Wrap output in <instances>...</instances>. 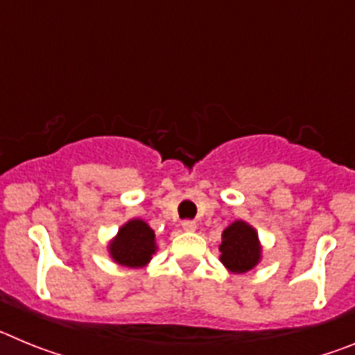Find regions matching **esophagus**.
Wrapping results in <instances>:
<instances>
[{"label":"esophagus","mask_w":355,"mask_h":355,"mask_svg":"<svg viewBox=\"0 0 355 355\" xmlns=\"http://www.w3.org/2000/svg\"><path fill=\"white\" fill-rule=\"evenodd\" d=\"M181 227H183L184 231H196L197 224L193 220H184L183 224H181Z\"/></svg>","instance_id":"34e87169"}]
</instances>
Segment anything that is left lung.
I'll use <instances>...</instances> for the list:
<instances>
[{
	"mask_svg": "<svg viewBox=\"0 0 355 355\" xmlns=\"http://www.w3.org/2000/svg\"><path fill=\"white\" fill-rule=\"evenodd\" d=\"M222 265L233 274H245L261 261V243L258 231L245 220H234L222 233Z\"/></svg>",
	"mask_w": 355,
	"mask_h": 355,
	"instance_id": "1",
	"label": "left lung"
}]
</instances>
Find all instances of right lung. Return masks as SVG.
<instances>
[{"label":"right lung","instance_id":"1","mask_svg":"<svg viewBox=\"0 0 355 355\" xmlns=\"http://www.w3.org/2000/svg\"><path fill=\"white\" fill-rule=\"evenodd\" d=\"M158 250L156 234L142 218H131L119 227L108 243L110 258L117 265L130 268H142L150 261L153 254Z\"/></svg>","mask_w":355,"mask_h":355}]
</instances>
